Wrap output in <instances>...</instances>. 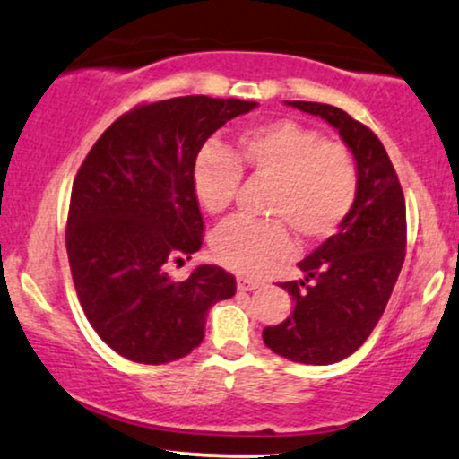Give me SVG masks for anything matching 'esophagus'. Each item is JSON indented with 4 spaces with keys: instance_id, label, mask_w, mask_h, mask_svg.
I'll list each match as a JSON object with an SVG mask.
<instances>
[{
    "instance_id": "obj_1",
    "label": "esophagus",
    "mask_w": 459,
    "mask_h": 459,
    "mask_svg": "<svg viewBox=\"0 0 459 459\" xmlns=\"http://www.w3.org/2000/svg\"><path fill=\"white\" fill-rule=\"evenodd\" d=\"M258 286H263V282H258V280H252V278H244V275H239L237 278V289L239 290H256Z\"/></svg>"
}]
</instances>
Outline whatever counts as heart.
Here are the masks:
<instances>
[{"mask_svg": "<svg viewBox=\"0 0 459 459\" xmlns=\"http://www.w3.org/2000/svg\"><path fill=\"white\" fill-rule=\"evenodd\" d=\"M241 170L273 181L267 215L282 219L301 239H327L355 205L359 170L351 149L297 121L280 119L241 132L233 156L220 147L201 149L192 184L205 212L222 213L235 201ZM281 223L241 215L226 220L212 237L213 256L246 275L269 272L292 252Z\"/></svg>", "mask_w": 459, "mask_h": 459, "instance_id": "obj_1", "label": "heart"}]
</instances>
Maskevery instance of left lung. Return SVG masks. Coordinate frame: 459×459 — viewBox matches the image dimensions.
Listing matches in <instances>:
<instances>
[{"mask_svg": "<svg viewBox=\"0 0 459 459\" xmlns=\"http://www.w3.org/2000/svg\"><path fill=\"white\" fill-rule=\"evenodd\" d=\"M340 132L355 156L359 190L338 233L299 263L306 278L280 284L295 310L263 329L267 349L307 366L351 357L383 316L404 264L406 203L383 143L346 110L320 102H286Z\"/></svg>", "mask_w": 459, "mask_h": 459, "instance_id": "1", "label": "left lung"}]
</instances>
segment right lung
I'll return each mask as SVG.
<instances>
[{
    "label": "right lung",
    "mask_w": 459,
    "mask_h": 459,
    "mask_svg": "<svg viewBox=\"0 0 459 459\" xmlns=\"http://www.w3.org/2000/svg\"><path fill=\"white\" fill-rule=\"evenodd\" d=\"M254 107L209 96L139 104L82 160L65 250L82 312L117 355L147 366L186 357L205 338L209 307L235 295V278L218 264H198L184 282L167 269L203 246L195 158Z\"/></svg>",
    "instance_id": "add662e5"
}]
</instances>
